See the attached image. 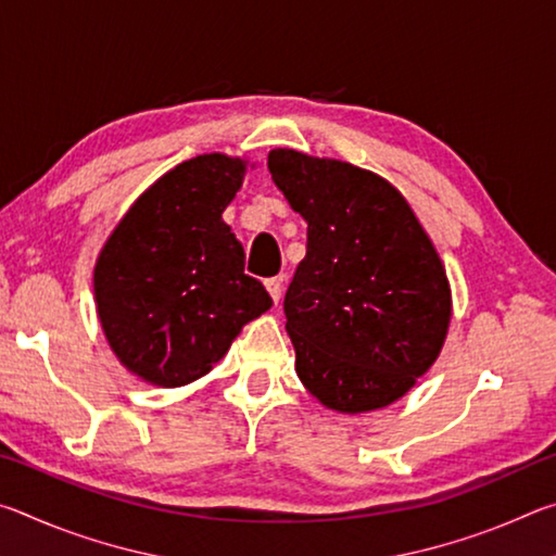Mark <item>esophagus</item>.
Listing matches in <instances>:
<instances>
[{
    "instance_id": "34e87169",
    "label": "esophagus",
    "mask_w": 556,
    "mask_h": 556,
    "mask_svg": "<svg viewBox=\"0 0 556 556\" xmlns=\"http://www.w3.org/2000/svg\"><path fill=\"white\" fill-rule=\"evenodd\" d=\"M265 287H267V291H269V296L275 299V304H279L281 289H285V277H271V279L265 281Z\"/></svg>"
}]
</instances>
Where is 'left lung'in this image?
Instances as JSON below:
<instances>
[{
    "label": "left lung",
    "instance_id": "obj_1",
    "mask_svg": "<svg viewBox=\"0 0 556 556\" xmlns=\"http://www.w3.org/2000/svg\"><path fill=\"white\" fill-rule=\"evenodd\" d=\"M271 181L308 223L285 296L296 375L326 409L404 397L444 348L451 285L407 199L368 168L271 149Z\"/></svg>",
    "mask_w": 556,
    "mask_h": 556
}]
</instances>
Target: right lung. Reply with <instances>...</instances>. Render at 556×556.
Returning a JSON list of instances; mask_svg holds the SVG:
<instances>
[{
    "label": "right lung",
    "mask_w": 556,
    "mask_h": 556,
    "mask_svg": "<svg viewBox=\"0 0 556 556\" xmlns=\"http://www.w3.org/2000/svg\"><path fill=\"white\" fill-rule=\"evenodd\" d=\"M244 174L240 156L188 159L159 176L102 244L92 269L98 318L139 380L184 388L203 378L271 306L223 220Z\"/></svg>",
    "instance_id": "1"
}]
</instances>
